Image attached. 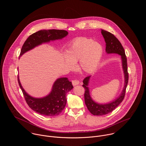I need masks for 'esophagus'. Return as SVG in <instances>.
<instances>
[{
    "mask_svg": "<svg viewBox=\"0 0 146 146\" xmlns=\"http://www.w3.org/2000/svg\"><path fill=\"white\" fill-rule=\"evenodd\" d=\"M72 85L74 86H76V85L79 84L80 82L78 80H74L72 81Z\"/></svg>",
    "mask_w": 146,
    "mask_h": 146,
    "instance_id": "esophagus-1",
    "label": "esophagus"
}]
</instances>
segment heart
I'll list each match as a JSON object with an SVG mask.
<instances>
[{"label": "heart", "mask_w": 146, "mask_h": 146, "mask_svg": "<svg viewBox=\"0 0 146 146\" xmlns=\"http://www.w3.org/2000/svg\"><path fill=\"white\" fill-rule=\"evenodd\" d=\"M103 53L102 46L93 40L85 37L75 39L66 51L64 61L70 70L75 68L79 61L80 69L86 73H92L98 67Z\"/></svg>", "instance_id": "obj_1"}]
</instances>
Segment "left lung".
Here are the masks:
<instances>
[{"instance_id": "8db88e82", "label": "left lung", "mask_w": 146, "mask_h": 146, "mask_svg": "<svg viewBox=\"0 0 146 146\" xmlns=\"http://www.w3.org/2000/svg\"><path fill=\"white\" fill-rule=\"evenodd\" d=\"M101 33L106 42V52L107 54H117L121 56L122 68L124 75V86L121 94L117 98L107 104H98L92 99L90 94L88 85L91 76L86 77L84 79L83 86L85 89V104L90 112L93 115L97 116H102L111 112L122 102L124 98L125 90L129 78L127 59L124 48L121 44L112 34L110 32L104 30H101Z\"/></svg>"}]
</instances>
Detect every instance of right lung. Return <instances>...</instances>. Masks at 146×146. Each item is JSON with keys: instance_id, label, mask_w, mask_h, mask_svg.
<instances>
[{"instance_id": "right-lung-1", "label": "right lung", "mask_w": 146, "mask_h": 146, "mask_svg": "<svg viewBox=\"0 0 146 146\" xmlns=\"http://www.w3.org/2000/svg\"><path fill=\"white\" fill-rule=\"evenodd\" d=\"M68 34V32L63 30H43L37 31L29 36L24 42L19 58L36 46L43 43L62 39ZM18 82L29 106L36 112L47 116H57L62 112L67 102L66 94L74 88L68 78H60L54 82L48 95L42 98H35L30 96L23 88L19 75Z\"/></svg>"}]
</instances>
